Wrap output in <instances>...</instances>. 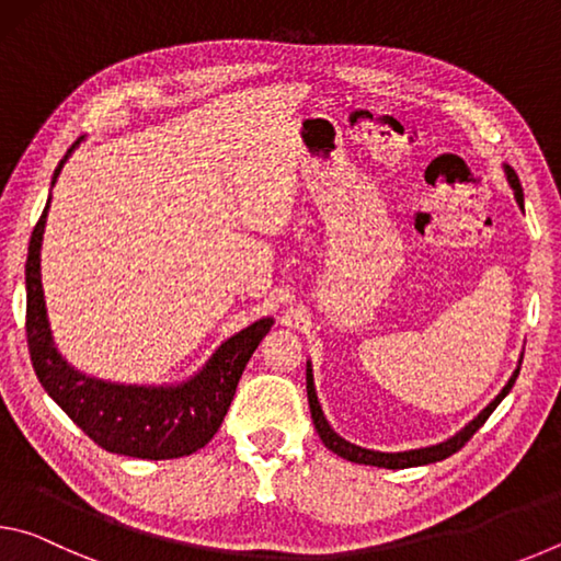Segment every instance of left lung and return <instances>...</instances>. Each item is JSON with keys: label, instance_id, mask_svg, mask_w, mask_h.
Instances as JSON below:
<instances>
[{"label": "left lung", "instance_id": "obj_1", "mask_svg": "<svg viewBox=\"0 0 561 561\" xmlns=\"http://www.w3.org/2000/svg\"><path fill=\"white\" fill-rule=\"evenodd\" d=\"M502 168H505L507 183L512 187V193H515L517 205L525 207V193H522V185H519V178L515 173V168L507 165V163H502ZM519 366H522V358L517 360V368L512 371L510 381L502 386V391L495 398H492V401L485 408H482V411L474 415L470 423H465L458 433L450 435V438H445V440L435 443V445H425V448H415V450L383 453V450H368V448H360V445H356V443H348L346 438H341V435L334 428H331L324 411H321V403H319V396H317L314 368H311V360H307V396H309L311 421H314V428L319 433L321 443H324L331 453H336L339 458H344V460L358 462V465H376V468H386V470H403V468H417V465H431V462L450 458L453 453H458L462 445L480 431V425L485 423L490 413L502 403V398H505L512 391V386H515L517 376H519Z\"/></svg>", "mask_w": 561, "mask_h": 561}]
</instances>
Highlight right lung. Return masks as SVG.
<instances>
[{
    "instance_id": "add662e5",
    "label": "right lung",
    "mask_w": 561,
    "mask_h": 561,
    "mask_svg": "<svg viewBox=\"0 0 561 561\" xmlns=\"http://www.w3.org/2000/svg\"><path fill=\"white\" fill-rule=\"evenodd\" d=\"M87 136L66 150L56 165L51 187L66 160ZM51 193L36 222L26 257V341L36 378L54 403L103 450L140 460H173L193 455L213 440L234 398L247 360L270 334L272 317L227 336L193 376L173 383H121L83 374L61 356L54 341L42 284V244Z\"/></svg>"
}]
</instances>
